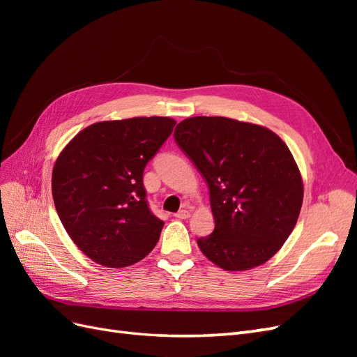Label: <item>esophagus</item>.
<instances>
[{
	"mask_svg": "<svg viewBox=\"0 0 357 357\" xmlns=\"http://www.w3.org/2000/svg\"><path fill=\"white\" fill-rule=\"evenodd\" d=\"M174 215H176L177 219H188L189 215H190V213H189L188 210H180V211H177Z\"/></svg>",
	"mask_w": 357,
	"mask_h": 357,
	"instance_id": "esophagus-1",
	"label": "esophagus"
}]
</instances>
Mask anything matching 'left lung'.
I'll return each instance as SVG.
<instances>
[{"label": "left lung", "mask_w": 357, "mask_h": 357, "mask_svg": "<svg viewBox=\"0 0 357 357\" xmlns=\"http://www.w3.org/2000/svg\"><path fill=\"white\" fill-rule=\"evenodd\" d=\"M178 147L210 189L214 231L201 252L226 271L269 261L294 231L304 198L296 162L268 128L228 117H189L174 131Z\"/></svg>", "instance_id": "left-lung-1"}]
</instances>
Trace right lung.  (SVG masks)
<instances>
[{
	"label": "right lung",
	"instance_id": "1",
	"mask_svg": "<svg viewBox=\"0 0 357 357\" xmlns=\"http://www.w3.org/2000/svg\"><path fill=\"white\" fill-rule=\"evenodd\" d=\"M174 125L158 116L98 122L58 156L53 202L70 238L93 262L123 268L153 250L164 222L149 208L143 172Z\"/></svg>",
	"mask_w": 357,
	"mask_h": 357
}]
</instances>
